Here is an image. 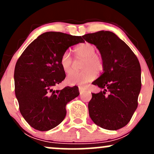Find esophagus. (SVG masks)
Returning <instances> with one entry per match:
<instances>
[{
    "label": "esophagus",
    "mask_w": 154,
    "mask_h": 154,
    "mask_svg": "<svg viewBox=\"0 0 154 154\" xmlns=\"http://www.w3.org/2000/svg\"><path fill=\"white\" fill-rule=\"evenodd\" d=\"M85 88L84 87H79V93L80 94H82V93H83V92L85 91Z\"/></svg>",
    "instance_id": "esophagus-1"
}]
</instances>
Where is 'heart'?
<instances>
[{"label":"heart","mask_w":154,"mask_h":154,"mask_svg":"<svg viewBox=\"0 0 154 154\" xmlns=\"http://www.w3.org/2000/svg\"><path fill=\"white\" fill-rule=\"evenodd\" d=\"M74 51L76 59H83L81 66L83 70L70 74L67 77L66 81L71 85H85L96 78L97 72L103 71V58L100 55L95 54V45L90 43L80 44L75 48ZM60 64L66 74H69L73 71L74 60L68 51H65L61 55Z\"/></svg>","instance_id":"b5f03b06"}]
</instances>
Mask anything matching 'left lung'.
<instances>
[{"mask_svg": "<svg viewBox=\"0 0 154 154\" xmlns=\"http://www.w3.org/2000/svg\"><path fill=\"white\" fill-rule=\"evenodd\" d=\"M82 38L96 46L104 63L103 74L92 83L103 91L92 93L88 103L90 116L95 125L106 130L122 128L137 107L141 89L138 59L130 48L111 32L89 33Z\"/></svg>", "mask_w": 154, "mask_h": 154, "instance_id": "obj_1", "label": "left lung"}]
</instances>
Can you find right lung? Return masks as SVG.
Listing matches in <instances>:
<instances>
[{"mask_svg":"<svg viewBox=\"0 0 154 154\" xmlns=\"http://www.w3.org/2000/svg\"><path fill=\"white\" fill-rule=\"evenodd\" d=\"M81 36L48 32L26 47L14 69L15 94L19 111L35 130L48 131L59 125L66 114V104L79 95L77 86L55 91L66 77L60 64L70 46L83 43Z\"/></svg>","mask_w":154,"mask_h":154,"instance_id":"right-lung-1","label":"right lung"}]
</instances>
